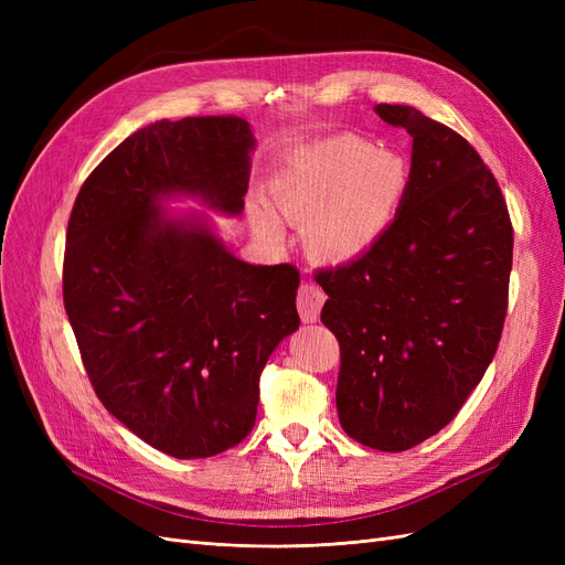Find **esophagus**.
<instances>
[{
  "instance_id": "obj_1",
  "label": "esophagus",
  "mask_w": 565,
  "mask_h": 565,
  "mask_svg": "<svg viewBox=\"0 0 565 565\" xmlns=\"http://www.w3.org/2000/svg\"><path fill=\"white\" fill-rule=\"evenodd\" d=\"M324 303V292L313 285V282H303L299 287V295H297V309L303 322H316L320 316V309Z\"/></svg>"
}]
</instances>
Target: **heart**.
Returning <instances> with one entry per match:
<instances>
[{
  "mask_svg": "<svg viewBox=\"0 0 565 565\" xmlns=\"http://www.w3.org/2000/svg\"><path fill=\"white\" fill-rule=\"evenodd\" d=\"M405 191L403 160L355 136H332L303 148L268 181L273 207L303 224L306 249L330 264L358 259L377 243ZM252 221L264 241H282V224L264 204H254Z\"/></svg>",
  "mask_w": 565,
  "mask_h": 565,
  "instance_id": "heart-1",
  "label": "heart"
}]
</instances>
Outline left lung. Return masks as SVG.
<instances>
[{
  "label": "left lung",
  "mask_w": 565,
  "mask_h": 565,
  "mask_svg": "<svg viewBox=\"0 0 565 565\" xmlns=\"http://www.w3.org/2000/svg\"><path fill=\"white\" fill-rule=\"evenodd\" d=\"M374 110L413 136L405 198L377 243L316 282L339 341L341 426L372 450L403 452L457 417L498 351L514 228L465 136L409 106Z\"/></svg>",
  "instance_id": "left-lung-1"
}]
</instances>
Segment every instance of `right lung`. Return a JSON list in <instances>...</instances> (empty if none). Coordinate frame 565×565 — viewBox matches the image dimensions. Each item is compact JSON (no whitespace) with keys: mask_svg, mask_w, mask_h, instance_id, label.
I'll list each match as a JSON object with an SVG mask.
<instances>
[{"mask_svg":"<svg viewBox=\"0 0 565 565\" xmlns=\"http://www.w3.org/2000/svg\"><path fill=\"white\" fill-rule=\"evenodd\" d=\"M252 148L243 117L160 119L94 169L67 221L63 303L89 382L177 459L245 440L268 355L299 328L297 266L245 264L202 221L158 207L185 193L241 214Z\"/></svg>","mask_w":565,"mask_h":565,"instance_id":"add662e5","label":"right lung"}]
</instances>
